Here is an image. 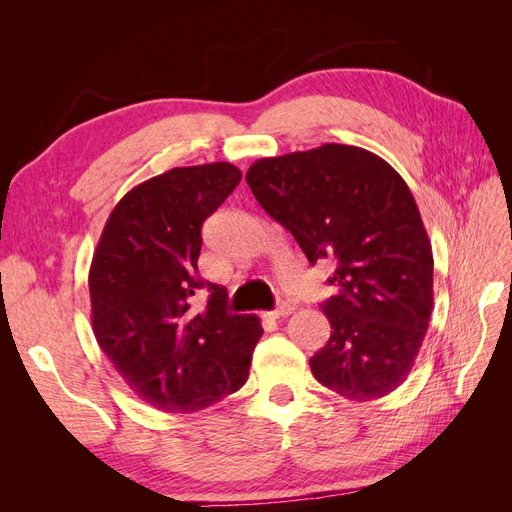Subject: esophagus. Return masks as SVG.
Here are the masks:
<instances>
[{
  "label": "esophagus",
  "instance_id": "esophagus-1",
  "mask_svg": "<svg viewBox=\"0 0 512 512\" xmlns=\"http://www.w3.org/2000/svg\"><path fill=\"white\" fill-rule=\"evenodd\" d=\"M294 312V307L290 305V303H282L280 307H275L273 312H267L265 316H269V318H286V316H290Z\"/></svg>",
  "mask_w": 512,
  "mask_h": 512
}]
</instances>
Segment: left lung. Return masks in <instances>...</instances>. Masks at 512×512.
<instances>
[{"label": "left lung", "mask_w": 512, "mask_h": 512, "mask_svg": "<svg viewBox=\"0 0 512 512\" xmlns=\"http://www.w3.org/2000/svg\"><path fill=\"white\" fill-rule=\"evenodd\" d=\"M245 181L309 265H335L337 292L322 303L333 331L309 359L314 378L352 401L395 391L433 307L431 243L406 181L376 153L337 143L260 158Z\"/></svg>", "instance_id": "1"}]
</instances>
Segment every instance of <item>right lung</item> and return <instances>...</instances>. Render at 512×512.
I'll list each match as a JSON object with an SVG mask.
<instances>
[{"instance_id":"obj_1","label":"right lung","mask_w":512,"mask_h":512,"mask_svg":"<svg viewBox=\"0 0 512 512\" xmlns=\"http://www.w3.org/2000/svg\"><path fill=\"white\" fill-rule=\"evenodd\" d=\"M241 181L230 162L179 166L138 183L108 215L89 267L91 327L117 374L149 406L196 412L239 391L262 335L226 312V288L192 297L200 228Z\"/></svg>"}]
</instances>
